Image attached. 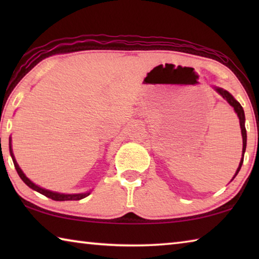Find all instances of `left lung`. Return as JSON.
Listing matches in <instances>:
<instances>
[{
	"label": "left lung",
	"mask_w": 259,
	"mask_h": 259,
	"mask_svg": "<svg viewBox=\"0 0 259 259\" xmlns=\"http://www.w3.org/2000/svg\"><path fill=\"white\" fill-rule=\"evenodd\" d=\"M216 90H217V93L221 94L223 96V98H224L225 100H227V103H229L231 106L234 108V111H235L236 114H238L239 120H240L241 134H242V140H243V148H242V159H241L240 164H239V168H238V170H236V172H235L234 177H233V178H235L236 175H238L239 171H240L241 165H242V163H243V156H244V152H245V146H247V131H245V126H244V112H243V108L240 105V103L236 102L233 96H232L229 93V91L222 89V88H216Z\"/></svg>",
	"instance_id": "left-lung-1"
}]
</instances>
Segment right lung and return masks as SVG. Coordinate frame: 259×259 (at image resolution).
<instances>
[{
	"instance_id": "obj_1",
	"label": "right lung",
	"mask_w": 259,
	"mask_h": 259,
	"mask_svg": "<svg viewBox=\"0 0 259 259\" xmlns=\"http://www.w3.org/2000/svg\"><path fill=\"white\" fill-rule=\"evenodd\" d=\"M10 154L12 156V161H14V164H15V168L17 170V172H18L19 177L23 179V182L26 184V185L29 186L30 188H33L34 191H36L38 193H41V194L46 195L47 198L49 199H52L55 201H77V200H81L83 198H85V196H88L90 194V193H81V194H60V193H57V192H51V191H48V190H45V188L42 187H38L37 185H35L34 183H32L29 181V179L25 176L24 172L21 171V169L19 168L18 163H17L15 157H14V154H12V150H11V139H10Z\"/></svg>"
}]
</instances>
